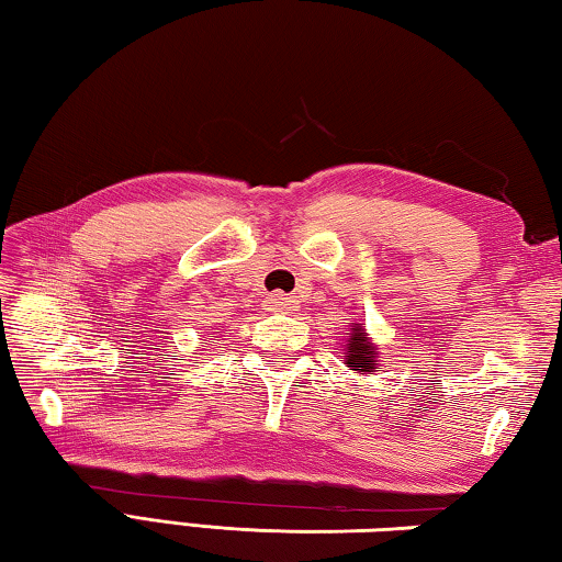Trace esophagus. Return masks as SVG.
Wrapping results in <instances>:
<instances>
[{"label": "esophagus", "mask_w": 562, "mask_h": 562, "mask_svg": "<svg viewBox=\"0 0 562 562\" xmlns=\"http://www.w3.org/2000/svg\"><path fill=\"white\" fill-rule=\"evenodd\" d=\"M265 307L270 312H290L294 307V297H288V294L282 292H272L268 294V300H265Z\"/></svg>", "instance_id": "esophagus-1"}]
</instances>
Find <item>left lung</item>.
<instances>
[{"label": "left lung", "mask_w": 562, "mask_h": 562, "mask_svg": "<svg viewBox=\"0 0 562 562\" xmlns=\"http://www.w3.org/2000/svg\"><path fill=\"white\" fill-rule=\"evenodd\" d=\"M345 364L355 374H369L379 372V351L372 337L367 335V329L359 322H349V337L345 345Z\"/></svg>", "instance_id": "obj_1"}]
</instances>
